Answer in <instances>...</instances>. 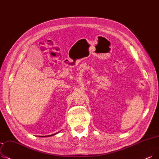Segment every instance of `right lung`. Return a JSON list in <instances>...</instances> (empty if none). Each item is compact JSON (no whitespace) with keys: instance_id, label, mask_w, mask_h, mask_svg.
<instances>
[{"instance_id":"1","label":"right lung","mask_w":159,"mask_h":159,"mask_svg":"<svg viewBox=\"0 0 159 159\" xmlns=\"http://www.w3.org/2000/svg\"><path fill=\"white\" fill-rule=\"evenodd\" d=\"M57 133H55V134H51V135H49V136H53L54 134H56Z\"/></svg>"}]
</instances>
